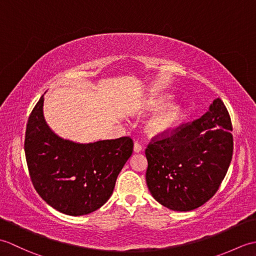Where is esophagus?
<instances>
[{
    "mask_svg": "<svg viewBox=\"0 0 256 256\" xmlns=\"http://www.w3.org/2000/svg\"><path fill=\"white\" fill-rule=\"evenodd\" d=\"M143 150V148L142 145H140L138 142H135L134 143V152L135 153H140V152Z\"/></svg>",
    "mask_w": 256,
    "mask_h": 256,
    "instance_id": "1",
    "label": "esophagus"
}]
</instances>
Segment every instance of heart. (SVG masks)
Here are the masks:
<instances>
[{
  "instance_id": "heart-1",
  "label": "heart",
  "mask_w": 256,
  "mask_h": 256,
  "mask_svg": "<svg viewBox=\"0 0 256 256\" xmlns=\"http://www.w3.org/2000/svg\"><path fill=\"white\" fill-rule=\"evenodd\" d=\"M172 102L170 96H162L158 99L152 100L148 108L152 111L162 110ZM184 108L179 106H170L168 108L152 116L145 125V131L150 136H160L175 128L184 118Z\"/></svg>"
}]
</instances>
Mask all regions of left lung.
<instances>
[{
    "label": "left lung",
    "mask_w": 256,
    "mask_h": 256,
    "mask_svg": "<svg viewBox=\"0 0 256 256\" xmlns=\"http://www.w3.org/2000/svg\"><path fill=\"white\" fill-rule=\"evenodd\" d=\"M231 118L216 99L209 111L170 135L152 140L145 155L146 184L156 201L174 211H190L219 189L233 154Z\"/></svg>",
    "instance_id": "1"
}]
</instances>
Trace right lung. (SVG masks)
Instances as JSON below:
<instances>
[{
	"label": "right lung",
	"instance_id": "right-lung-1",
	"mask_svg": "<svg viewBox=\"0 0 256 256\" xmlns=\"http://www.w3.org/2000/svg\"><path fill=\"white\" fill-rule=\"evenodd\" d=\"M42 106L44 96L26 126L24 148L32 182L42 200L62 214H91L111 197L133 153V140L124 136L80 144L64 140L47 125Z\"/></svg>",
	"mask_w": 256,
	"mask_h": 256
}]
</instances>
